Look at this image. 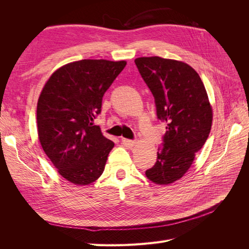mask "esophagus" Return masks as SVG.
Here are the masks:
<instances>
[{
	"mask_svg": "<svg viewBox=\"0 0 249 249\" xmlns=\"http://www.w3.org/2000/svg\"><path fill=\"white\" fill-rule=\"evenodd\" d=\"M122 143L124 145V146H126V147H133L135 144H136V142L135 141H133V140H130V139H126V138H123L122 139Z\"/></svg>",
	"mask_w": 249,
	"mask_h": 249,
	"instance_id": "obj_1",
	"label": "esophagus"
}]
</instances>
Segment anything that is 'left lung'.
Masks as SVG:
<instances>
[{"label":"left lung","mask_w":249,"mask_h":249,"mask_svg":"<svg viewBox=\"0 0 249 249\" xmlns=\"http://www.w3.org/2000/svg\"><path fill=\"white\" fill-rule=\"evenodd\" d=\"M135 63L167 130L157 162L145 176L157 185H169L184 177L206 143L213 123L212 106L199 74L189 64L158 56L140 57Z\"/></svg>","instance_id":"left-lung-1"}]
</instances>
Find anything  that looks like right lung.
<instances>
[{
	"mask_svg": "<svg viewBox=\"0 0 249 249\" xmlns=\"http://www.w3.org/2000/svg\"><path fill=\"white\" fill-rule=\"evenodd\" d=\"M126 61L84 59L59 67L44 84L37 103L40 144L60 176L84 186L104 172L114 143L94 119L104 93Z\"/></svg>",
	"mask_w": 249,
	"mask_h": 249,
	"instance_id": "obj_1",
	"label": "right lung"
}]
</instances>
